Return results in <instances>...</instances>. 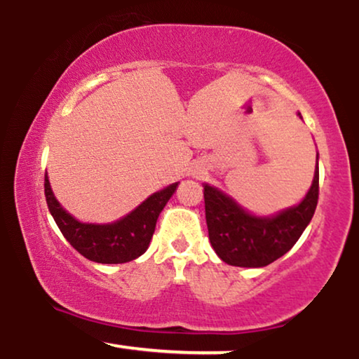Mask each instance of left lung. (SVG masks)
I'll use <instances>...</instances> for the list:
<instances>
[{"label":"left lung","instance_id":"obj_1","mask_svg":"<svg viewBox=\"0 0 359 359\" xmlns=\"http://www.w3.org/2000/svg\"><path fill=\"white\" fill-rule=\"evenodd\" d=\"M318 156V155H316ZM318 161L313 183L299 206L273 217L245 212L234 199L204 186V209L209 241L216 254L237 267H265L287 254L313 217L318 204Z\"/></svg>","mask_w":359,"mask_h":359}]
</instances>
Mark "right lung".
<instances>
[{"label": "right lung", "mask_w": 359, "mask_h": 359, "mask_svg": "<svg viewBox=\"0 0 359 359\" xmlns=\"http://www.w3.org/2000/svg\"><path fill=\"white\" fill-rule=\"evenodd\" d=\"M176 188L178 183L151 194L135 211L114 224H83L62 209L54 198L48 175L44 176L46 203L55 224L79 254L99 264L130 262L145 252L155 232L158 216Z\"/></svg>", "instance_id": "add662e5"}]
</instances>
